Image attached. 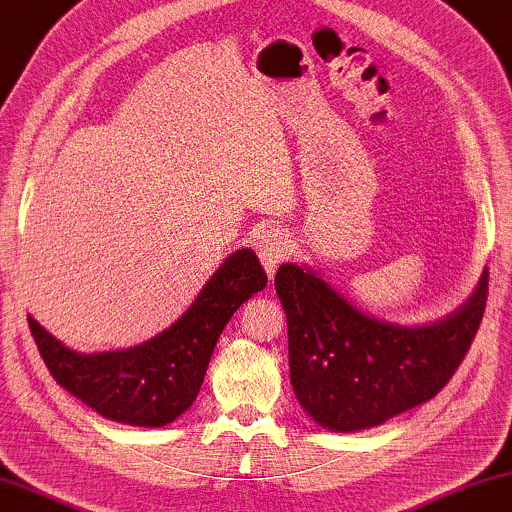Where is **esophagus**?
<instances>
[{
    "instance_id": "34e87169",
    "label": "esophagus",
    "mask_w": 512,
    "mask_h": 512,
    "mask_svg": "<svg viewBox=\"0 0 512 512\" xmlns=\"http://www.w3.org/2000/svg\"><path fill=\"white\" fill-rule=\"evenodd\" d=\"M255 250H257L259 259H262V264H264L266 273H269V278H273V273H276V266L283 262L287 255H290V241H287L283 229L266 227L255 236Z\"/></svg>"
}]
</instances>
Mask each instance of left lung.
Segmentation results:
<instances>
[{
  "mask_svg": "<svg viewBox=\"0 0 512 512\" xmlns=\"http://www.w3.org/2000/svg\"><path fill=\"white\" fill-rule=\"evenodd\" d=\"M276 292L287 315L290 380L301 408L325 429L359 431L448 385L482 322L487 269L459 311L424 327L371 318L308 266H280Z\"/></svg>",
  "mask_w": 512,
  "mask_h": 512,
  "instance_id": "1",
  "label": "left lung"
}]
</instances>
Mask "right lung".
I'll use <instances>...</instances> for the list:
<instances>
[{"label": "right lung", "instance_id": "right-lung-1", "mask_svg": "<svg viewBox=\"0 0 512 512\" xmlns=\"http://www.w3.org/2000/svg\"><path fill=\"white\" fill-rule=\"evenodd\" d=\"M266 287L253 250H236L169 329L127 350L83 355L30 318V331L57 385L113 422L164 427L197 399L222 329Z\"/></svg>", "mask_w": 512, "mask_h": 512}]
</instances>
